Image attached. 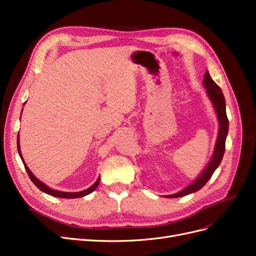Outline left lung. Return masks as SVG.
<instances>
[{"label": "left lung", "instance_id": "left-lung-1", "mask_svg": "<svg viewBox=\"0 0 256 256\" xmlns=\"http://www.w3.org/2000/svg\"><path fill=\"white\" fill-rule=\"evenodd\" d=\"M203 84L205 88L207 90V95L214 104V108L219 120V132H218V138H216V142L214 145V154L210 161H209V164L202 172V174H200L194 182L190 184L188 187H186L182 191L175 193V194L166 196L164 198H180L202 189L205 186V184L210 180V177L216 171V168H218L219 164H221L224 152H226V140L228 132V120L226 110V98H224V95L221 88H219V85L212 79V76L208 72H205Z\"/></svg>", "mask_w": 256, "mask_h": 256}]
</instances>
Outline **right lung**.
<instances>
[{"label": "right lung", "instance_id": "1", "mask_svg": "<svg viewBox=\"0 0 256 256\" xmlns=\"http://www.w3.org/2000/svg\"><path fill=\"white\" fill-rule=\"evenodd\" d=\"M17 146H18V152H19V154H20V158L22 159V162H23V164H24V168H26V173H28V175L30 176V180H32V182H34V184L36 186V187H37L38 189L42 190V191L44 192V193H47V194H50V196H56V198H83V196H85L90 194V193H92V191H94V190L98 187V184H99V182H100V177H98V180H96V182H95L94 184H92V186H90V188H88L86 190L79 191V192H63V191H58V190H54V189H52V188H49L47 184H44L42 182H40V180H38V178H36V177L34 176V174H33L32 172H30V170L26 166L24 160H23V158H22L21 150H20L19 136H18V138H17Z\"/></svg>", "mask_w": 256, "mask_h": 256}]
</instances>
